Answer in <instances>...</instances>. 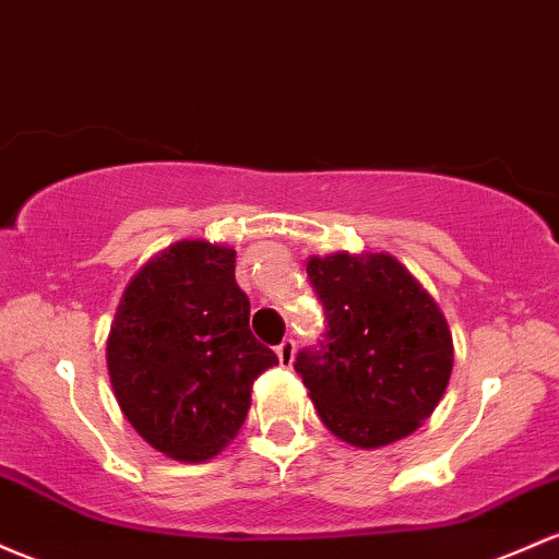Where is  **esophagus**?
<instances>
[{"instance_id": "obj_1", "label": "esophagus", "mask_w": 559, "mask_h": 559, "mask_svg": "<svg viewBox=\"0 0 559 559\" xmlns=\"http://www.w3.org/2000/svg\"><path fill=\"white\" fill-rule=\"evenodd\" d=\"M275 353H278L281 366H292L294 353H297V342H294V340H284L278 347H275Z\"/></svg>"}]
</instances>
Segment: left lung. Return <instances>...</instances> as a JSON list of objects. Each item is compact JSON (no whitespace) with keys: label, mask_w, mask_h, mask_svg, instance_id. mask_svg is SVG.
<instances>
[{"label":"left lung","mask_w":559,"mask_h":559,"mask_svg":"<svg viewBox=\"0 0 559 559\" xmlns=\"http://www.w3.org/2000/svg\"><path fill=\"white\" fill-rule=\"evenodd\" d=\"M308 275L329 326L294 369L321 421L358 449L406 438L451 379L453 342L438 302L390 254L310 257Z\"/></svg>","instance_id":"1"}]
</instances>
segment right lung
<instances>
[{"label": "right lung", "mask_w": 559, "mask_h": 559, "mask_svg": "<svg viewBox=\"0 0 559 559\" xmlns=\"http://www.w3.org/2000/svg\"><path fill=\"white\" fill-rule=\"evenodd\" d=\"M121 411L153 449L206 462L241 429L251 384L278 364L249 329L236 251L177 241L138 270L108 334Z\"/></svg>", "instance_id": "1"}]
</instances>
